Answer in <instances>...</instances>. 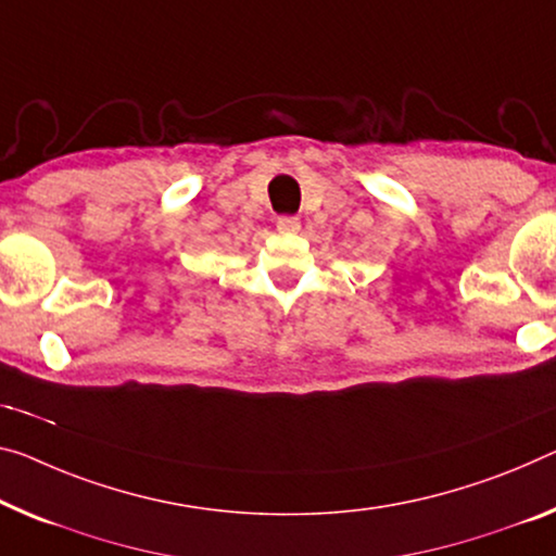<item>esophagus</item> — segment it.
Instances as JSON below:
<instances>
[{"mask_svg":"<svg viewBox=\"0 0 556 556\" xmlns=\"http://www.w3.org/2000/svg\"><path fill=\"white\" fill-rule=\"evenodd\" d=\"M276 228L280 230V233H298V230H301V218H298V216H280L276 220Z\"/></svg>","mask_w":556,"mask_h":556,"instance_id":"34e87169","label":"esophagus"}]
</instances>
